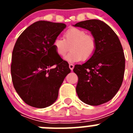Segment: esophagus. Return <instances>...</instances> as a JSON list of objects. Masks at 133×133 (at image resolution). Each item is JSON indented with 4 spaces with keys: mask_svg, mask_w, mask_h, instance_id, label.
<instances>
[{
    "mask_svg": "<svg viewBox=\"0 0 133 133\" xmlns=\"http://www.w3.org/2000/svg\"><path fill=\"white\" fill-rule=\"evenodd\" d=\"M69 68H70V69L71 70H73V69H74V64H69Z\"/></svg>",
    "mask_w": 133,
    "mask_h": 133,
    "instance_id": "esophagus-1",
    "label": "esophagus"
}]
</instances>
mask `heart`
Returning a JSON list of instances; mask_svg holds the SVG:
<instances>
[{
	"label": "heart",
	"instance_id": "heart-1",
	"mask_svg": "<svg viewBox=\"0 0 133 133\" xmlns=\"http://www.w3.org/2000/svg\"><path fill=\"white\" fill-rule=\"evenodd\" d=\"M53 46L58 55L63 56L69 50L70 52L65 57L69 62H78L90 58L96 49V40L94 36L87 35L85 30L78 28H70L63 34V39L55 38Z\"/></svg>",
	"mask_w": 133,
	"mask_h": 133
}]
</instances>
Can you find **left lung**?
I'll return each instance as SVG.
<instances>
[{"label": "left lung", "mask_w": 133, "mask_h": 133, "mask_svg": "<svg viewBox=\"0 0 133 133\" xmlns=\"http://www.w3.org/2000/svg\"><path fill=\"white\" fill-rule=\"evenodd\" d=\"M89 30L96 40L92 56L83 64H76L74 72L78 81L76 91L81 101L97 106L112 99L123 81L125 58L121 43L114 30L100 20L75 24Z\"/></svg>", "instance_id": "1"}]
</instances>
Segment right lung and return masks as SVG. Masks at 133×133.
I'll return each instance as SVG.
<instances>
[{"mask_svg": "<svg viewBox=\"0 0 133 133\" xmlns=\"http://www.w3.org/2000/svg\"><path fill=\"white\" fill-rule=\"evenodd\" d=\"M66 26L64 23L37 21L26 28L15 43L12 81L16 92L30 106L43 109L53 104L64 78L70 72L68 63L53 46Z\"/></svg>", "mask_w": 133, "mask_h": 133, "instance_id": "1", "label": "right lung"}]
</instances>
